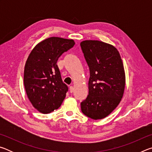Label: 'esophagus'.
<instances>
[{
  "label": "esophagus",
  "mask_w": 152,
  "mask_h": 152,
  "mask_svg": "<svg viewBox=\"0 0 152 152\" xmlns=\"http://www.w3.org/2000/svg\"><path fill=\"white\" fill-rule=\"evenodd\" d=\"M74 88L73 86H70V93H72V92H74Z\"/></svg>",
  "instance_id": "34e87169"
}]
</instances>
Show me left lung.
I'll return each mask as SVG.
<instances>
[{"mask_svg": "<svg viewBox=\"0 0 152 152\" xmlns=\"http://www.w3.org/2000/svg\"><path fill=\"white\" fill-rule=\"evenodd\" d=\"M89 67L88 95L81 102L82 112L92 119H104L121 101L125 87L124 66L117 49L98 40L80 43Z\"/></svg>", "mask_w": 152, "mask_h": 152, "instance_id": "left-lung-1", "label": "left lung"}]
</instances>
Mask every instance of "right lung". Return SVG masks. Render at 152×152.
<instances>
[{"mask_svg": "<svg viewBox=\"0 0 152 152\" xmlns=\"http://www.w3.org/2000/svg\"><path fill=\"white\" fill-rule=\"evenodd\" d=\"M73 39L51 37L36 45L28 56L24 70V86L31 103L48 114L61 106L68 86L61 80L57 61L74 47Z\"/></svg>", "mask_w": 152, "mask_h": 152, "instance_id": "right-lung-1", "label": "right lung"}]
</instances>
